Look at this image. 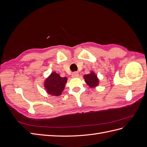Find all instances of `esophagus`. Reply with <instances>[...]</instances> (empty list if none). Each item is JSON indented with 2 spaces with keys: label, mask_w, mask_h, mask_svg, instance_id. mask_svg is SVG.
I'll return each mask as SVG.
<instances>
[{
  "label": "esophagus",
  "mask_w": 147,
  "mask_h": 147,
  "mask_svg": "<svg viewBox=\"0 0 147 147\" xmlns=\"http://www.w3.org/2000/svg\"><path fill=\"white\" fill-rule=\"evenodd\" d=\"M78 75H79V73L78 72H74L72 74V77L73 78H76L78 77Z\"/></svg>",
  "instance_id": "34e87169"
}]
</instances>
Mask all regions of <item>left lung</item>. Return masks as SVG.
Returning <instances> with one entry per match:
<instances>
[{
  "label": "left lung",
  "instance_id": "obj_1",
  "mask_svg": "<svg viewBox=\"0 0 147 147\" xmlns=\"http://www.w3.org/2000/svg\"><path fill=\"white\" fill-rule=\"evenodd\" d=\"M84 78L86 83L90 87H95L99 83V80L97 78L96 75L94 72H91L87 75H84Z\"/></svg>",
  "mask_w": 147,
  "mask_h": 147
}]
</instances>
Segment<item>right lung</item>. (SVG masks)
<instances>
[{
	"label": "right lung",
	"instance_id": "add662e5",
	"mask_svg": "<svg viewBox=\"0 0 147 147\" xmlns=\"http://www.w3.org/2000/svg\"><path fill=\"white\" fill-rule=\"evenodd\" d=\"M66 77H61L59 74L53 72L45 82V87L48 94L53 96H59L64 90L67 83Z\"/></svg>",
	"mask_w": 147,
	"mask_h": 147
}]
</instances>
